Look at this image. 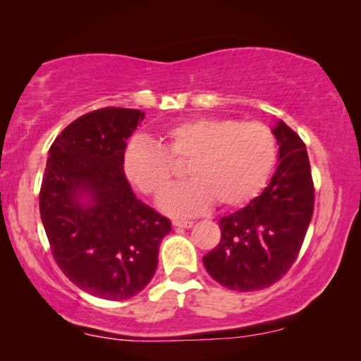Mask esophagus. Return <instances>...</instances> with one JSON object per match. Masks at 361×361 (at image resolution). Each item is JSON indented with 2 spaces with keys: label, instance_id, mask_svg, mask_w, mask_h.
<instances>
[{
  "label": "esophagus",
  "instance_id": "obj_1",
  "mask_svg": "<svg viewBox=\"0 0 361 361\" xmlns=\"http://www.w3.org/2000/svg\"><path fill=\"white\" fill-rule=\"evenodd\" d=\"M172 225H174V228H190V226L194 225V221H190V220H185V221L174 220V221H172Z\"/></svg>",
  "mask_w": 361,
  "mask_h": 361
}]
</instances>
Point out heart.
Returning a JSON list of instances; mask_svg holds the SVG:
<instances>
[{
  "instance_id": "b5f03b06",
  "label": "heart",
  "mask_w": 361,
  "mask_h": 361,
  "mask_svg": "<svg viewBox=\"0 0 361 361\" xmlns=\"http://www.w3.org/2000/svg\"><path fill=\"white\" fill-rule=\"evenodd\" d=\"M164 149L136 137L125 149L126 177L142 194L159 197L174 179V164L189 162L190 182L161 199V209L190 216L209 209L240 207L263 189L276 164V137L263 123L194 118L162 133Z\"/></svg>"
}]
</instances>
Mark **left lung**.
Listing matches in <instances>:
<instances>
[{"instance_id":"8db88e82","label":"left lung","mask_w":361,"mask_h":361,"mask_svg":"<svg viewBox=\"0 0 361 361\" xmlns=\"http://www.w3.org/2000/svg\"><path fill=\"white\" fill-rule=\"evenodd\" d=\"M279 166L269 185L245 209L220 219L221 238L204 256L216 283L231 290L273 286L290 269L314 214V182L304 141L278 121Z\"/></svg>"}]
</instances>
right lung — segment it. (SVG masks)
Segmentation results:
<instances>
[{"label":"right lung","mask_w":361,"mask_h":361,"mask_svg":"<svg viewBox=\"0 0 361 361\" xmlns=\"http://www.w3.org/2000/svg\"><path fill=\"white\" fill-rule=\"evenodd\" d=\"M142 120L140 110L115 106L77 118L52 142L39 192L57 266L77 288L108 300L146 288L171 231L169 219L136 199L123 169L126 140Z\"/></svg>","instance_id":"right-lung-1"}]
</instances>
